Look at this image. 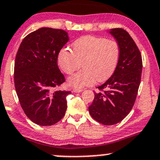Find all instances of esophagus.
Masks as SVG:
<instances>
[{
    "mask_svg": "<svg viewBox=\"0 0 160 160\" xmlns=\"http://www.w3.org/2000/svg\"><path fill=\"white\" fill-rule=\"evenodd\" d=\"M83 90H82V89H77V88L73 89V92H74V93H81Z\"/></svg>",
    "mask_w": 160,
    "mask_h": 160,
    "instance_id": "34e87169",
    "label": "esophagus"
}]
</instances>
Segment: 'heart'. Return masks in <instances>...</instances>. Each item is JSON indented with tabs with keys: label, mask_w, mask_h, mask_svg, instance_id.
<instances>
[{
	"label": "heart",
	"mask_w": 160,
	"mask_h": 160,
	"mask_svg": "<svg viewBox=\"0 0 160 160\" xmlns=\"http://www.w3.org/2000/svg\"><path fill=\"white\" fill-rule=\"evenodd\" d=\"M120 58V48L115 40L103 37L83 36L73 43V51L63 48L58 54V63L67 74H72L83 63V69L69 78L74 88L104 82L112 75Z\"/></svg>",
	"instance_id": "1"
}]
</instances>
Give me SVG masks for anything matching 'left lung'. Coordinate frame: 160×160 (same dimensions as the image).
<instances>
[{"instance_id":"obj_1","label":"left lung","mask_w":160,"mask_h":160,"mask_svg":"<svg viewBox=\"0 0 160 160\" xmlns=\"http://www.w3.org/2000/svg\"><path fill=\"white\" fill-rule=\"evenodd\" d=\"M120 48V58L117 69L110 78L94 93L89 107L90 116L103 125L120 122L129 113L138 93L141 80L142 61L139 48L122 28L111 29Z\"/></svg>"}]
</instances>
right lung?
<instances>
[{
	"instance_id": "obj_1",
	"label": "right lung",
	"mask_w": 160,
	"mask_h": 160,
	"mask_svg": "<svg viewBox=\"0 0 160 160\" xmlns=\"http://www.w3.org/2000/svg\"><path fill=\"white\" fill-rule=\"evenodd\" d=\"M66 31L42 28L27 35L14 62V86L27 117L40 126H52L65 115L70 91L58 90L65 77L58 65Z\"/></svg>"
}]
</instances>
